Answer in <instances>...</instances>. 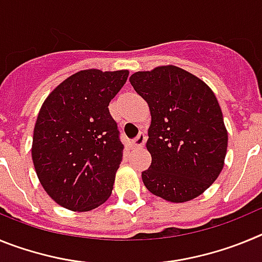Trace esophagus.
<instances>
[{
	"mask_svg": "<svg viewBox=\"0 0 262 262\" xmlns=\"http://www.w3.org/2000/svg\"><path fill=\"white\" fill-rule=\"evenodd\" d=\"M145 142H147V135H145L144 133H140L133 140V145H134V147H136V148H140V147H143V145L145 144Z\"/></svg>",
	"mask_w": 262,
	"mask_h": 262,
	"instance_id": "1",
	"label": "esophagus"
}]
</instances>
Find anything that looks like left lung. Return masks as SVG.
<instances>
[{
    "label": "left lung",
    "instance_id": "obj_1",
    "mask_svg": "<svg viewBox=\"0 0 262 262\" xmlns=\"http://www.w3.org/2000/svg\"><path fill=\"white\" fill-rule=\"evenodd\" d=\"M129 82L152 115L147 140L152 163L142 173L145 187L170 202L193 200L216 180L227 154L216 97L203 81L173 66L136 72Z\"/></svg>",
    "mask_w": 262,
    "mask_h": 262
}]
</instances>
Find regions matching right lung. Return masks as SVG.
I'll return each instance as SVG.
<instances>
[{
    "label": "right lung",
    "mask_w": 262,
    "mask_h": 262,
    "mask_svg": "<svg viewBox=\"0 0 262 262\" xmlns=\"http://www.w3.org/2000/svg\"><path fill=\"white\" fill-rule=\"evenodd\" d=\"M127 77V71L77 72L39 111L32 161L41 186L66 209L90 211L110 196L123 144L108 103Z\"/></svg>",
    "instance_id": "obj_1"
}]
</instances>
